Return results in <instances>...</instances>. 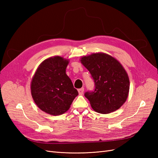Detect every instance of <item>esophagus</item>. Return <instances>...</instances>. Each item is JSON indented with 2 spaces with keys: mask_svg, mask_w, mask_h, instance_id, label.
Wrapping results in <instances>:
<instances>
[{
  "mask_svg": "<svg viewBox=\"0 0 158 158\" xmlns=\"http://www.w3.org/2000/svg\"><path fill=\"white\" fill-rule=\"evenodd\" d=\"M84 88L78 89V92L79 95H82V94H83V92H84Z\"/></svg>",
  "mask_w": 158,
  "mask_h": 158,
  "instance_id": "1",
  "label": "esophagus"
}]
</instances>
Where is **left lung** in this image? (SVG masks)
<instances>
[{
    "label": "left lung",
    "mask_w": 158,
    "mask_h": 158,
    "mask_svg": "<svg viewBox=\"0 0 158 158\" xmlns=\"http://www.w3.org/2000/svg\"><path fill=\"white\" fill-rule=\"evenodd\" d=\"M80 62L94 80V92L85 93L92 108L102 114L120 108L127 101L130 88L128 74L120 62L104 52L84 56Z\"/></svg>",
    "instance_id": "obj_1"
}]
</instances>
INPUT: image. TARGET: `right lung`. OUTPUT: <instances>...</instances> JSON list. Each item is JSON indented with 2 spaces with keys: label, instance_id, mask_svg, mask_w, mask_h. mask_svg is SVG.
<instances>
[{
  "label": "right lung",
  "instance_id": "add662e5",
  "mask_svg": "<svg viewBox=\"0 0 158 158\" xmlns=\"http://www.w3.org/2000/svg\"><path fill=\"white\" fill-rule=\"evenodd\" d=\"M69 60L54 56L39 65L31 82L33 101L41 111L60 115L70 109L78 92L66 74Z\"/></svg>",
  "mask_w": 158,
  "mask_h": 158
}]
</instances>
